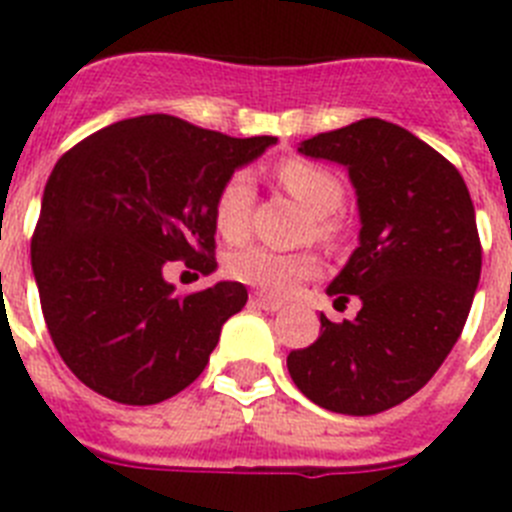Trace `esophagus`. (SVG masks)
Returning <instances> with one entry per match:
<instances>
[{"label":"esophagus","mask_w":512,"mask_h":512,"mask_svg":"<svg viewBox=\"0 0 512 512\" xmlns=\"http://www.w3.org/2000/svg\"><path fill=\"white\" fill-rule=\"evenodd\" d=\"M251 305L259 307V310H266V312H277V310H282L284 302L282 300H274V297L261 295V292H253V295H251Z\"/></svg>","instance_id":"obj_1"}]
</instances>
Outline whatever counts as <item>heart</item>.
Returning a JSON list of instances; mask_svg holds the SVG:
<instances>
[{
  "instance_id": "obj_1",
  "label": "heart",
  "mask_w": 512,
  "mask_h": 512,
  "mask_svg": "<svg viewBox=\"0 0 512 512\" xmlns=\"http://www.w3.org/2000/svg\"><path fill=\"white\" fill-rule=\"evenodd\" d=\"M277 179L312 215V235L318 241H333L338 235L336 215L343 205V184L325 166L307 158H287L277 166ZM253 202V179L248 171H233L215 197L217 233L238 241L246 235L248 210ZM225 271L238 282L269 295L284 297L302 282L318 274V259L312 253H277L264 246H243L225 259Z\"/></svg>"
}]
</instances>
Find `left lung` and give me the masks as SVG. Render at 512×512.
Instances as JSON below:
<instances>
[{"mask_svg":"<svg viewBox=\"0 0 512 512\" xmlns=\"http://www.w3.org/2000/svg\"><path fill=\"white\" fill-rule=\"evenodd\" d=\"M297 151L346 166L359 246L328 284L333 305L361 300L287 356L297 390L343 415H377L413 397L459 341L482 271L469 189L438 151L379 117L302 140Z\"/></svg>","mask_w":512,"mask_h":512,"instance_id":"8db88e82","label":"left lung"}]
</instances>
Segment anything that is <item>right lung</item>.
<instances>
[{
	"instance_id": "1",
	"label": "right lung",
	"mask_w": 512,
	"mask_h": 512,
	"mask_svg": "<svg viewBox=\"0 0 512 512\" xmlns=\"http://www.w3.org/2000/svg\"><path fill=\"white\" fill-rule=\"evenodd\" d=\"M277 138H230L171 115L122 120L58 158L30 259L58 354L89 390L156 405L200 377L241 282L174 295L166 261L215 271V197Z\"/></svg>"
}]
</instances>
